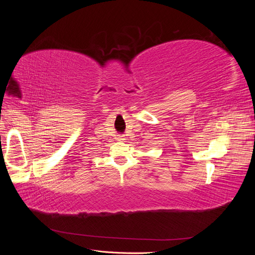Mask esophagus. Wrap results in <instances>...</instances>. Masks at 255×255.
Masks as SVG:
<instances>
[{
    "label": "esophagus",
    "mask_w": 255,
    "mask_h": 255,
    "mask_svg": "<svg viewBox=\"0 0 255 255\" xmlns=\"http://www.w3.org/2000/svg\"><path fill=\"white\" fill-rule=\"evenodd\" d=\"M117 140L118 141H123V140H126V138H125V136H123V135H118Z\"/></svg>",
    "instance_id": "34e87169"
}]
</instances>
